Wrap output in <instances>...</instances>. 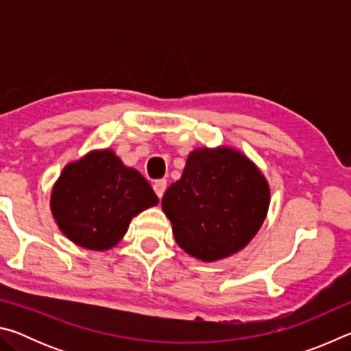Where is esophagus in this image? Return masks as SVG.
<instances>
[{
  "mask_svg": "<svg viewBox=\"0 0 351 351\" xmlns=\"http://www.w3.org/2000/svg\"><path fill=\"white\" fill-rule=\"evenodd\" d=\"M165 189H167V181H165V180H158V181H154V184H153V190H154V193L158 195V198H159V199L162 198V195H164V192H165Z\"/></svg>",
  "mask_w": 351,
  "mask_h": 351,
  "instance_id": "esophagus-1",
  "label": "esophagus"
}]
</instances>
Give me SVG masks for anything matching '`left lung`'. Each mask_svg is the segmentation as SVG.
<instances>
[{
    "label": "left lung",
    "mask_w": 351,
    "mask_h": 351,
    "mask_svg": "<svg viewBox=\"0 0 351 351\" xmlns=\"http://www.w3.org/2000/svg\"><path fill=\"white\" fill-rule=\"evenodd\" d=\"M161 204L180 247L215 261L239 252L258 232L268 213L269 186L234 148H197Z\"/></svg>",
    "instance_id": "8db88e82"
}]
</instances>
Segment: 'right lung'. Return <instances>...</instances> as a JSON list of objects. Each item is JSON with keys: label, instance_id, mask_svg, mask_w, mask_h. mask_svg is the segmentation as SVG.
<instances>
[{"label": "right lung", "instance_id": "right-lung-1", "mask_svg": "<svg viewBox=\"0 0 351 351\" xmlns=\"http://www.w3.org/2000/svg\"><path fill=\"white\" fill-rule=\"evenodd\" d=\"M158 203L138 170L125 167L111 150H97L63 169L51 210L71 241L106 251L121 241L133 217Z\"/></svg>", "mask_w": 351, "mask_h": 351}]
</instances>
